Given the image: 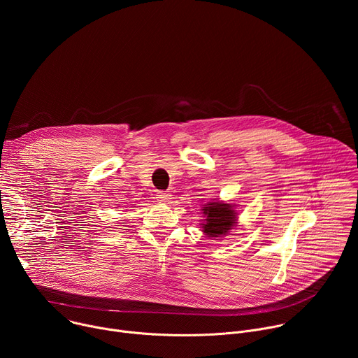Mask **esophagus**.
Masks as SVG:
<instances>
[{
	"label": "esophagus",
	"instance_id": "1",
	"mask_svg": "<svg viewBox=\"0 0 358 358\" xmlns=\"http://www.w3.org/2000/svg\"><path fill=\"white\" fill-rule=\"evenodd\" d=\"M156 195H157L159 201H162V202H169L171 199V195L169 191H157Z\"/></svg>",
	"mask_w": 358,
	"mask_h": 358
}]
</instances>
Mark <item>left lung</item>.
I'll return each instance as SVG.
<instances>
[{"label":"left lung","mask_w":358,"mask_h":358,"mask_svg":"<svg viewBox=\"0 0 358 358\" xmlns=\"http://www.w3.org/2000/svg\"><path fill=\"white\" fill-rule=\"evenodd\" d=\"M203 214H206V224H202L203 232L208 236H220L225 235L229 229H232L235 224V211L232 210L231 203L222 202H210L208 207H203Z\"/></svg>","instance_id":"obj_1"}]
</instances>
